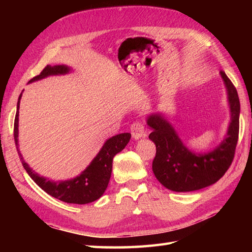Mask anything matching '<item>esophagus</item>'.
<instances>
[{"label": "esophagus", "mask_w": 252, "mask_h": 252, "mask_svg": "<svg viewBox=\"0 0 252 252\" xmlns=\"http://www.w3.org/2000/svg\"><path fill=\"white\" fill-rule=\"evenodd\" d=\"M131 133L132 136L138 140V138L143 137L145 135V126H144V123L142 121H135L132 123L131 126Z\"/></svg>", "instance_id": "obj_1"}]
</instances>
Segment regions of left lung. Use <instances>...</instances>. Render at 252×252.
I'll use <instances>...</instances> for the list:
<instances>
[{
    "label": "left lung",
    "instance_id": "1",
    "mask_svg": "<svg viewBox=\"0 0 252 252\" xmlns=\"http://www.w3.org/2000/svg\"><path fill=\"white\" fill-rule=\"evenodd\" d=\"M221 77L227 89L232 121L226 137L215 151L208 154L190 152L161 114L152 115L147 119L148 126L153 129L149 138L156 145L154 174L170 190L201 189L215 184L231 167L239 134L240 104L237 90L231 80L224 71H221Z\"/></svg>",
    "mask_w": 252,
    "mask_h": 252
}]
</instances>
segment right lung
I'll return each mask as SVG.
<instances>
[{"label": "right lung", "mask_w": 252, "mask_h": 252, "mask_svg": "<svg viewBox=\"0 0 252 252\" xmlns=\"http://www.w3.org/2000/svg\"><path fill=\"white\" fill-rule=\"evenodd\" d=\"M69 71V68L60 65V66H50L47 65L43 70L41 71L39 76L32 78L29 82L36 81V80L43 79L51 74H63ZM21 94L19 95L17 103V111H16L15 121H14V140L17 152L19 155L20 161L23 163L27 173L30 178L39 185L47 194L57 199L65 201L68 203H77V205H84L95 201L96 199L104 194L107 186H108L111 170H112V159L118 153H120L123 148L129 143L131 134L130 133H121L112 136L107 140L101 147L99 153L97 154L93 161L91 162L89 167L77 178L68 181L62 182H52L49 179L40 176L36 172L32 170L28 163L21 156L18 149V115H19V103H20Z\"/></svg>", "instance_id": "add662e5"}]
</instances>
